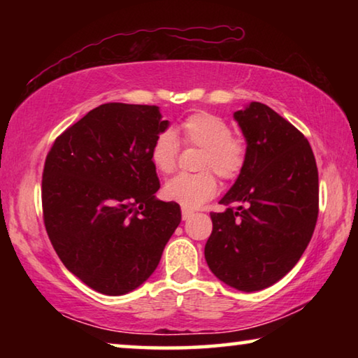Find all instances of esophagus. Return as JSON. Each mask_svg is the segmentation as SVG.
<instances>
[{
	"label": "esophagus",
	"mask_w": 358,
	"mask_h": 358,
	"mask_svg": "<svg viewBox=\"0 0 358 358\" xmlns=\"http://www.w3.org/2000/svg\"><path fill=\"white\" fill-rule=\"evenodd\" d=\"M194 215V211L192 210H187V208H183L181 210V216H183V220L186 221V220H189V217Z\"/></svg>",
	"instance_id": "1"
}]
</instances>
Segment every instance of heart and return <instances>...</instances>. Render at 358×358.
I'll list each match as a JSON object with an SVG mask.
<instances>
[{
  "instance_id": "obj_1",
  "label": "heart",
  "mask_w": 358,
  "mask_h": 358,
  "mask_svg": "<svg viewBox=\"0 0 358 358\" xmlns=\"http://www.w3.org/2000/svg\"><path fill=\"white\" fill-rule=\"evenodd\" d=\"M226 120L210 112H196L180 124L181 142L186 147L203 148L199 161V173H180L164 186V197L183 208H197L217 192L216 172L222 180L238 178L248 161V143L232 134ZM180 155V142L172 131H162L151 145L150 157L157 172L175 171Z\"/></svg>"
}]
</instances>
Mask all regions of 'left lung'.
<instances>
[{"mask_svg": "<svg viewBox=\"0 0 358 358\" xmlns=\"http://www.w3.org/2000/svg\"><path fill=\"white\" fill-rule=\"evenodd\" d=\"M248 143L245 171L211 211L205 245L210 270L243 292L286 276L313 237L319 175L306 137L268 106L251 102L234 113Z\"/></svg>", "mask_w": 358, "mask_h": 358, "instance_id": "1", "label": "left lung"}]
</instances>
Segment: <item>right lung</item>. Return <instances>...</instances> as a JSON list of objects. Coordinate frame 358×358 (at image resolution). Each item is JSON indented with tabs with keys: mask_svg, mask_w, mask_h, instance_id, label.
Returning a JSON list of instances; mask_svg holds the SVG:
<instances>
[{
	"mask_svg": "<svg viewBox=\"0 0 358 358\" xmlns=\"http://www.w3.org/2000/svg\"><path fill=\"white\" fill-rule=\"evenodd\" d=\"M169 126L156 106L110 102L53 142L42 172V215L66 268L106 295L141 286L181 221L177 202L157 201L150 151Z\"/></svg>",
	"mask_w": 358,
	"mask_h": 358,
	"instance_id": "1",
	"label": "right lung"
}]
</instances>
